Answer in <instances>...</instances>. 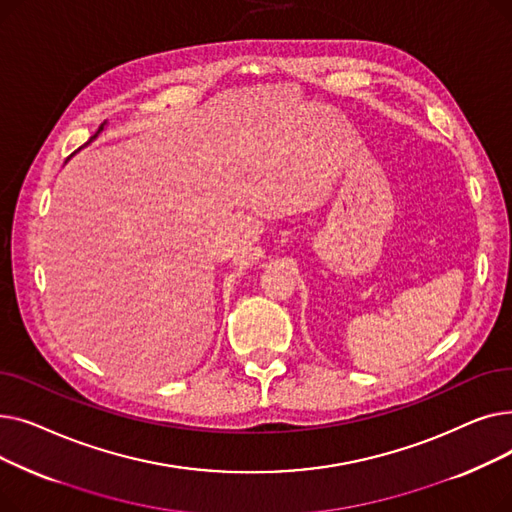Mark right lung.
<instances>
[{"mask_svg": "<svg viewBox=\"0 0 512 512\" xmlns=\"http://www.w3.org/2000/svg\"><path fill=\"white\" fill-rule=\"evenodd\" d=\"M103 124H105V122H103ZM103 124H101V126H99V130H101V128H103ZM95 137H97V134H95ZM95 137H91V139H95Z\"/></svg>", "mask_w": 512, "mask_h": 512, "instance_id": "1", "label": "right lung"}]
</instances>
